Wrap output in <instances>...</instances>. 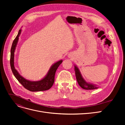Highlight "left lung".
<instances>
[{
    "instance_id": "1",
    "label": "left lung",
    "mask_w": 125,
    "mask_h": 125,
    "mask_svg": "<svg viewBox=\"0 0 125 125\" xmlns=\"http://www.w3.org/2000/svg\"><path fill=\"white\" fill-rule=\"evenodd\" d=\"M74 66L77 81L79 85H80L82 89L85 90H94L99 88L95 84H93L87 82L83 79V78L82 77L80 71L79 70L78 67L75 65H74Z\"/></svg>"
}]
</instances>
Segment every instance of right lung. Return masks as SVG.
I'll return each instance as SVG.
<instances>
[{
	"instance_id": "right-lung-1",
	"label": "right lung",
	"mask_w": 125,
	"mask_h": 125,
	"mask_svg": "<svg viewBox=\"0 0 125 125\" xmlns=\"http://www.w3.org/2000/svg\"><path fill=\"white\" fill-rule=\"evenodd\" d=\"M22 30L20 29L19 31L18 34L16 38L14 40L12 46L11 48V54H10V66L12 73L14 77L18 80L20 83L24 88L30 91L37 92L43 91L50 89L54 84L55 80V75L56 71L57 69L59 66L62 62V60L54 63L49 69L47 74L42 80L36 81H32L25 79L19 73L18 71L15 69L14 66V52L16 50L17 45L18 42L19 37L21 34Z\"/></svg>"
}]
</instances>
